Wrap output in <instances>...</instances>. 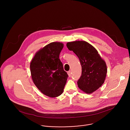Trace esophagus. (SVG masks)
<instances>
[{"mask_svg": "<svg viewBox=\"0 0 130 130\" xmlns=\"http://www.w3.org/2000/svg\"><path fill=\"white\" fill-rule=\"evenodd\" d=\"M67 74H68V75L69 77H71V74H72V73H71V71H69L67 72Z\"/></svg>", "mask_w": 130, "mask_h": 130, "instance_id": "34e87169", "label": "esophagus"}]
</instances>
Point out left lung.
<instances>
[{
  "instance_id": "left-lung-1",
  "label": "left lung",
  "mask_w": 130,
  "mask_h": 130,
  "mask_svg": "<svg viewBox=\"0 0 130 130\" xmlns=\"http://www.w3.org/2000/svg\"><path fill=\"white\" fill-rule=\"evenodd\" d=\"M66 45L77 56L80 62L82 74L77 81L78 87L88 94L95 92L105 81L107 73L105 61L96 49L85 41L69 42Z\"/></svg>"
}]
</instances>
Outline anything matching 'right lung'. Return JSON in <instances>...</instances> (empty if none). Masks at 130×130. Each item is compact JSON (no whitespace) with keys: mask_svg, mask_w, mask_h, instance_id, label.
Here are the masks:
<instances>
[{"mask_svg":"<svg viewBox=\"0 0 130 130\" xmlns=\"http://www.w3.org/2000/svg\"><path fill=\"white\" fill-rule=\"evenodd\" d=\"M64 47L54 42L41 48L30 63L32 80L38 89L45 95L56 98L61 95L68 75L64 70L59 56Z\"/></svg>","mask_w":130,"mask_h":130,"instance_id":"right-lung-1","label":"right lung"}]
</instances>
